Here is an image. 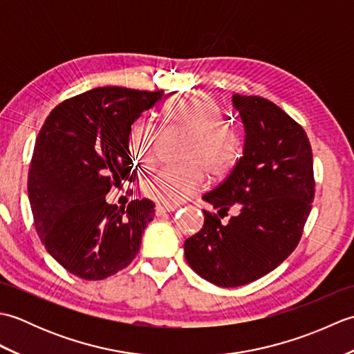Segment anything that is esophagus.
I'll return each instance as SVG.
<instances>
[{
    "label": "esophagus",
    "mask_w": 354,
    "mask_h": 354,
    "mask_svg": "<svg viewBox=\"0 0 354 354\" xmlns=\"http://www.w3.org/2000/svg\"><path fill=\"white\" fill-rule=\"evenodd\" d=\"M155 209H156V213H158V214H162V213L175 212L176 207H175V205H161V204H158V205L155 207Z\"/></svg>",
    "instance_id": "esophagus-1"
}]
</instances>
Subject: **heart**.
Here are the masks:
<instances>
[{
  "mask_svg": "<svg viewBox=\"0 0 354 354\" xmlns=\"http://www.w3.org/2000/svg\"><path fill=\"white\" fill-rule=\"evenodd\" d=\"M164 122L189 135L183 152L187 162L164 167L145 185L147 198L164 205H176L196 194L205 181L222 179L234 167L242 146L237 126L222 118L223 112L213 99L202 94L179 95L162 104ZM156 127L138 120L127 135L132 160L142 171L156 162Z\"/></svg>",
  "mask_w": 354,
  "mask_h": 354,
  "instance_id": "b5f03b06",
  "label": "heart"
}]
</instances>
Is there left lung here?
<instances>
[{
    "mask_svg": "<svg viewBox=\"0 0 354 354\" xmlns=\"http://www.w3.org/2000/svg\"><path fill=\"white\" fill-rule=\"evenodd\" d=\"M245 124L242 156L230 175L202 196L204 227L184 243L192 269L221 288L265 277L299 243L315 198L313 155L301 124L259 95L232 97ZM239 209L228 223L229 208Z\"/></svg>",
    "mask_w": 354,
    "mask_h": 354,
    "instance_id": "obj_1",
    "label": "left lung"
}]
</instances>
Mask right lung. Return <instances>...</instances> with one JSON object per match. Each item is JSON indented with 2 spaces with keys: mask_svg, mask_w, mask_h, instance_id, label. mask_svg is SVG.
Masks as SVG:
<instances>
[{
  "mask_svg": "<svg viewBox=\"0 0 354 354\" xmlns=\"http://www.w3.org/2000/svg\"><path fill=\"white\" fill-rule=\"evenodd\" d=\"M164 91L95 88L64 100L37 133L28 170V199L42 245L84 280H103L137 257L155 205L133 199L109 205L111 187L133 184L127 135Z\"/></svg>",
  "mask_w": 354,
  "mask_h": 354,
  "instance_id": "obj_1",
  "label": "right lung"
}]
</instances>
